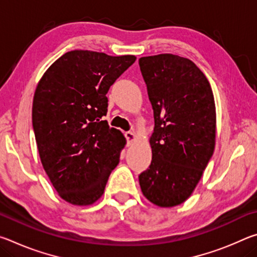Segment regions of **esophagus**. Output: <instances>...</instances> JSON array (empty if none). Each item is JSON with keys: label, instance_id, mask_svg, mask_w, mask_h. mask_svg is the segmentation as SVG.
I'll list each match as a JSON object with an SVG mask.
<instances>
[{"label": "esophagus", "instance_id": "obj_1", "mask_svg": "<svg viewBox=\"0 0 257 257\" xmlns=\"http://www.w3.org/2000/svg\"><path fill=\"white\" fill-rule=\"evenodd\" d=\"M124 136H125V139H127V145L128 146L132 145L133 143L136 141V136H135V134L132 133V132H127L124 134Z\"/></svg>", "mask_w": 257, "mask_h": 257}]
</instances>
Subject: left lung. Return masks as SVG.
<instances>
[{
	"label": "left lung",
	"instance_id": "8db88e82",
	"mask_svg": "<svg viewBox=\"0 0 257 257\" xmlns=\"http://www.w3.org/2000/svg\"><path fill=\"white\" fill-rule=\"evenodd\" d=\"M139 67L155 123L152 162L139 175V185L151 203L172 207L190 196L214 152V96L205 75L189 59L144 56Z\"/></svg>",
	"mask_w": 257,
	"mask_h": 257
}]
</instances>
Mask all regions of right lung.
<instances>
[{
	"mask_svg": "<svg viewBox=\"0 0 257 257\" xmlns=\"http://www.w3.org/2000/svg\"><path fill=\"white\" fill-rule=\"evenodd\" d=\"M135 61V55L67 52L35 90L33 128L41 162L60 197L73 205L96 202L119 163L125 138L103 116L108 89Z\"/></svg>",
	"mask_w": 257,
	"mask_h": 257,
	"instance_id": "add662e5",
	"label": "right lung"
}]
</instances>
